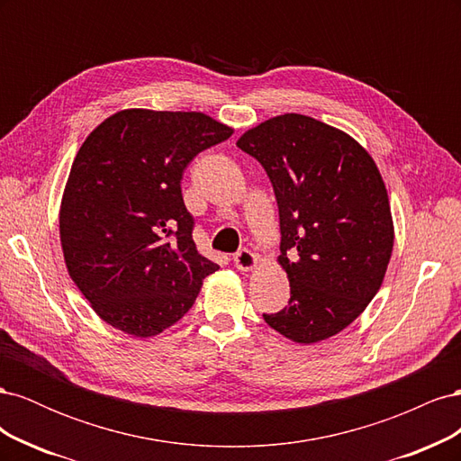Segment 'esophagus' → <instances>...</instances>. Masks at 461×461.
Masks as SVG:
<instances>
[{"label":"esophagus","instance_id":"obj_1","mask_svg":"<svg viewBox=\"0 0 461 461\" xmlns=\"http://www.w3.org/2000/svg\"><path fill=\"white\" fill-rule=\"evenodd\" d=\"M234 265L239 271H254L258 267V256L249 249H240L239 254L234 256Z\"/></svg>","mask_w":461,"mask_h":461}]
</instances>
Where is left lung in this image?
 <instances>
[{"instance_id":"1","label":"left lung","mask_w":461,"mask_h":461,"mask_svg":"<svg viewBox=\"0 0 461 461\" xmlns=\"http://www.w3.org/2000/svg\"><path fill=\"white\" fill-rule=\"evenodd\" d=\"M267 173L281 219L278 265L290 300L265 323L298 344L344 330L379 292L394 246L384 180L350 134L300 113L276 115L239 142Z\"/></svg>"}]
</instances>
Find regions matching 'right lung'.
Wrapping results in <instances>:
<instances>
[{"label":"right lung","instance_id":"add662e5","mask_svg":"<svg viewBox=\"0 0 461 461\" xmlns=\"http://www.w3.org/2000/svg\"><path fill=\"white\" fill-rule=\"evenodd\" d=\"M200 111L122 109L88 134L59 209L67 271L107 325L149 339L175 325L219 265L200 256L180 180L232 134Z\"/></svg>","mask_w":461,"mask_h":461}]
</instances>
